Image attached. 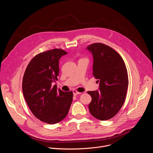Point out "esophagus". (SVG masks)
<instances>
[{
    "label": "esophagus",
    "mask_w": 153,
    "mask_h": 153,
    "mask_svg": "<svg viewBox=\"0 0 153 153\" xmlns=\"http://www.w3.org/2000/svg\"><path fill=\"white\" fill-rule=\"evenodd\" d=\"M72 91H73V94H74V96H76V95H77L81 94L80 92H78V91H77L75 90H74Z\"/></svg>",
    "instance_id": "34e87169"
}]
</instances>
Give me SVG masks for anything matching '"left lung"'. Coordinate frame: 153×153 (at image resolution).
<instances>
[{"label": "left lung", "mask_w": 153, "mask_h": 153, "mask_svg": "<svg viewBox=\"0 0 153 153\" xmlns=\"http://www.w3.org/2000/svg\"><path fill=\"white\" fill-rule=\"evenodd\" d=\"M93 56V75L99 82V90L87 91L91 97L88 105L94 117L106 120L114 117L123 105L128 85L123 59L110 46L102 43L88 45Z\"/></svg>", "instance_id": "left-lung-1"}]
</instances>
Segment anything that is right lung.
Wrapping results in <instances>:
<instances>
[{"label": "right lung", "instance_id": "right-lung-1", "mask_svg": "<svg viewBox=\"0 0 153 153\" xmlns=\"http://www.w3.org/2000/svg\"><path fill=\"white\" fill-rule=\"evenodd\" d=\"M68 53L54 49L34 56L27 65L22 81L25 101L33 114L44 123L54 124L67 116L72 91L65 92L52 86L59 74V60Z\"/></svg>", "mask_w": 153, "mask_h": 153}]
</instances>
